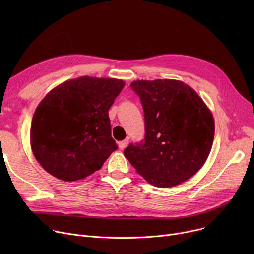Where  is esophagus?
<instances>
[{"instance_id": "obj_1", "label": "esophagus", "mask_w": 254, "mask_h": 254, "mask_svg": "<svg viewBox=\"0 0 254 254\" xmlns=\"http://www.w3.org/2000/svg\"><path fill=\"white\" fill-rule=\"evenodd\" d=\"M127 144H128V139H126L124 141H120L118 143V147H119V149H125L127 146Z\"/></svg>"}]
</instances>
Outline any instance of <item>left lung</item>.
Wrapping results in <instances>:
<instances>
[{
	"mask_svg": "<svg viewBox=\"0 0 254 254\" xmlns=\"http://www.w3.org/2000/svg\"><path fill=\"white\" fill-rule=\"evenodd\" d=\"M144 110L145 138L130 143L125 156L143 178L172 188L203 167L214 139V119L204 101L182 81L131 82Z\"/></svg>",
	"mask_w": 254,
	"mask_h": 254,
	"instance_id": "obj_1",
	"label": "left lung"
}]
</instances>
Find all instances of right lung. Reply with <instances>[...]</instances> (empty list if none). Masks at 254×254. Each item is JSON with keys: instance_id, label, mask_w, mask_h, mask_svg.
I'll return each mask as SVG.
<instances>
[{"instance_id": "right-lung-1", "label": "right lung", "mask_w": 254, "mask_h": 254, "mask_svg": "<svg viewBox=\"0 0 254 254\" xmlns=\"http://www.w3.org/2000/svg\"><path fill=\"white\" fill-rule=\"evenodd\" d=\"M123 80L83 76L50 90L37 107L31 127L33 153L50 175L83 179L117 149L108 115Z\"/></svg>"}]
</instances>
